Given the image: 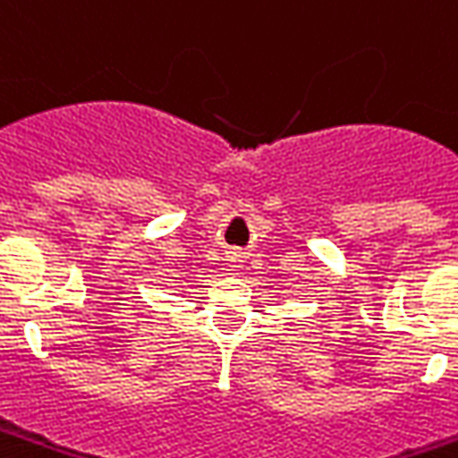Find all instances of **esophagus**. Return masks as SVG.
Masks as SVG:
<instances>
[{"mask_svg":"<svg viewBox=\"0 0 458 458\" xmlns=\"http://www.w3.org/2000/svg\"><path fill=\"white\" fill-rule=\"evenodd\" d=\"M228 262L233 265V267H240L242 265V252L240 250H230L228 252Z\"/></svg>","mask_w":458,"mask_h":458,"instance_id":"1","label":"esophagus"}]
</instances>
